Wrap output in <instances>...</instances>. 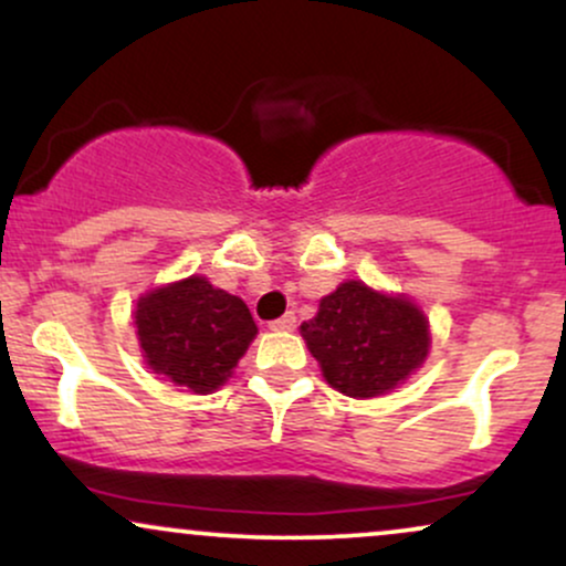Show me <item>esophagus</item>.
<instances>
[{"instance_id": "1", "label": "esophagus", "mask_w": 566, "mask_h": 566, "mask_svg": "<svg viewBox=\"0 0 566 566\" xmlns=\"http://www.w3.org/2000/svg\"><path fill=\"white\" fill-rule=\"evenodd\" d=\"M269 327L276 329V333H279V329H295V314H292V311H287V314H284V316H279V319L271 322Z\"/></svg>"}]
</instances>
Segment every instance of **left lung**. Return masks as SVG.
<instances>
[{
  "instance_id": "left-lung-1",
  "label": "left lung",
  "mask_w": 566,
  "mask_h": 566,
  "mask_svg": "<svg viewBox=\"0 0 566 566\" xmlns=\"http://www.w3.org/2000/svg\"><path fill=\"white\" fill-rule=\"evenodd\" d=\"M324 378L340 394L369 399L399 386L428 356V322L407 297H388L361 282H343L301 324Z\"/></svg>"
}]
</instances>
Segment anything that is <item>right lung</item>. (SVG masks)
<instances>
[{"instance_id": "1", "label": "right lung", "mask_w": 566, "mask_h": 566, "mask_svg": "<svg viewBox=\"0 0 566 566\" xmlns=\"http://www.w3.org/2000/svg\"><path fill=\"white\" fill-rule=\"evenodd\" d=\"M135 327L148 367L193 394L223 386L258 333L242 297L216 290L205 276L143 295Z\"/></svg>"}]
</instances>
